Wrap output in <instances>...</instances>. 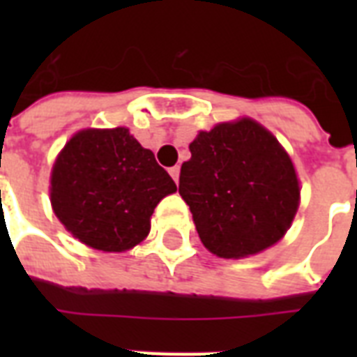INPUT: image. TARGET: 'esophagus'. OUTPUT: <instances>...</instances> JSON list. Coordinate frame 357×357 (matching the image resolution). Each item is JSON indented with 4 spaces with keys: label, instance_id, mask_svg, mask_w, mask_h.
<instances>
[{
    "label": "esophagus",
    "instance_id": "esophagus-1",
    "mask_svg": "<svg viewBox=\"0 0 357 357\" xmlns=\"http://www.w3.org/2000/svg\"><path fill=\"white\" fill-rule=\"evenodd\" d=\"M168 172H170V176L174 178V181L178 183V181H179V167H178V165H176V167H172V168H168Z\"/></svg>",
    "mask_w": 357,
    "mask_h": 357
}]
</instances>
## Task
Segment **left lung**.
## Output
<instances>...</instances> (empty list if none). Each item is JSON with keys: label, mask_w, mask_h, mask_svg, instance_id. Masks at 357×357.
<instances>
[{"label": "left lung", "mask_w": 357, "mask_h": 357, "mask_svg": "<svg viewBox=\"0 0 357 357\" xmlns=\"http://www.w3.org/2000/svg\"><path fill=\"white\" fill-rule=\"evenodd\" d=\"M181 165L179 195L209 252L244 257L285 235L300 187L287 151L250 119L202 131Z\"/></svg>", "instance_id": "1"}]
</instances>
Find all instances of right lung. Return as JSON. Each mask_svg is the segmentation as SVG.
<instances>
[{
    "label": "right lung",
    "mask_w": 357,
    "mask_h": 357,
    "mask_svg": "<svg viewBox=\"0 0 357 357\" xmlns=\"http://www.w3.org/2000/svg\"><path fill=\"white\" fill-rule=\"evenodd\" d=\"M172 192L174 179L126 128L79 131L53 165V211L74 237L103 252L139 244Z\"/></svg>",
    "instance_id": "add662e5"
}]
</instances>
